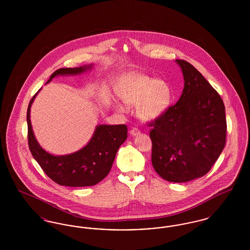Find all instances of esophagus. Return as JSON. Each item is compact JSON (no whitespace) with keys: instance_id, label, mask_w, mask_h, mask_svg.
Returning <instances> with one entry per match:
<instances>
[{"instance_id":"34e87169","label":"esophagus","mask_w":250,"mask_h":250,"mask_svg":"<svg viewBox=\"0 0 250 250\" xmlns=\"http://www.w3.org/2000/svg\"><path fill=\"white\" fill-rule=\"evenodd\" d=\"M129 132H130V135H132V136H138V135L141 134V130L137 127H133Z\"/></svg>"}]
</instances>
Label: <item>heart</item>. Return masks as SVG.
I'll return each instance as SVG.
<instances>
[{"mask_svg":"<svg viewBox=\"0 0 250 250\" xmlns=\"http://www.w3.org/2000/svg\"><path fill=\"white\" fill-rule=\"evenodd\" d=\"M121 99L128 105H138L143 119L159 117L170 105L172 92L163 80H155L143 74H131L123 79L118 91Z\"/></svg>","mask_w":250,"mask_h":250,"instance_id":"b5f03b06","label":"heart"}]
</instances>
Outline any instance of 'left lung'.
I'll return each mask as SVG.
<instances>
[{
	"label": "left lung",
	"instance_id": "8db88e82",
	"mask_svg": "<svg viewBox=\"0 0 250 250\" xmlns=\"http://www.w3.org/2000/svg\"><path fill=\"white\" fill-rule=\"evenodd\" d=\"M185 85L175 105L148 123L152 164L173 183L205 175L226 144L225 106L219 94L191 63L176 60Z\"/></svg>",
	"mask_w": 250,
	"mask_h": 250
}]
</instances>
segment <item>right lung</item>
I'll list each match as a JSON object with an SVG mask.
<instances>
[{
    "label": "right lung",
    "instance_id": "1",
    "mask_svg": "<svg viewBox=\"0 0 250 250\" xmlns=\"http://www.w3.org/2000/svg\"><path fill=\"white\" fill-rule=\"evenodd\" d=\"M85 70L86 66L60 68L50 76L48 83L58 75H75ZM36 95L27 109L28 145L43 171L53 182L65 187H91L102 181L109 172L120 146L127 138V126L98 125L91 141L80 151L61 156L50 155L39 146L32 130L30 108Z\"/></svg>",
    "mask_w": 250,
    "mask_h": 250
}]
</instances>
